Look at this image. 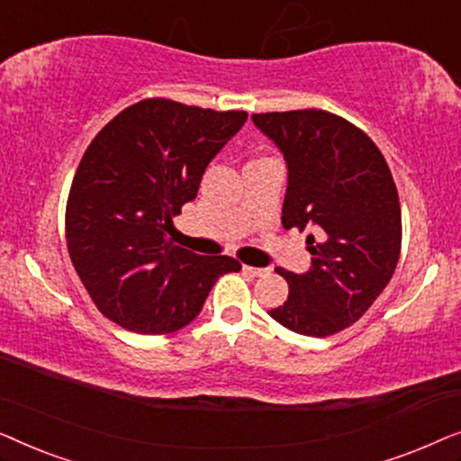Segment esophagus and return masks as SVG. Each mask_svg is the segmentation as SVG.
Instances as JSON below:
<instances>
[{"label": "esophagus", "instance_id": "esophagus-1", "mask_svg": "<svg viewBox=\"0 0 461 461\" xmlns=\"http://www.w3.org/2000/svg\"><path fill=\"white\" fill-rule=\"evenodd\" d=\"M243 273L249 276H262L268 273V268H256V267H248V264H243Z\"/></svg>", "mask_w": 461, "mask_h": 461}]
</instances>
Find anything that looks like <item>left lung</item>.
Returning a JSON list of instances; mask_svg holds the SVG:
<instances>
[{
	"label": "left lung",
	"instance_id": "obj_1",
	"mask_svg": "<svg viewBox=\"0 0 461 461\" xmlns=\"http://www.w3.org/2000/svg\"><path fill=\"white\" fill-rule=\"evenodd\" d=\"M287 163L283 229H311L312 264L295 275L276 268L289 295L268 311L302 336L327 338L367 312L393 279L401 256V203L374 140L321 109L256 113Z\"/></svg>",
	"mask_w": 461,
	"mask_h": 461
}]
</instances>
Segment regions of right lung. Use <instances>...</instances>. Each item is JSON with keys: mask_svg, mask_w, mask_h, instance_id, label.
Masks as SVG:
<instances>
[{"mask_svg": "<svg viewBox=\"0 0 461 461\" xmlns=\"http://www.w3.org/2000/svg\"><path fill=\"white\" fill-rule=\"evenodd\" d=\"M245 111L147 98L113 117L81 157L67 201V248L100 312L159 336L191 323L235 258L197 256L167 232Z\"/></svg>", "mask_w": 461, "mask_h": 461, "instance_id": "add662e5", "label": "right lung"}]
</instances>
